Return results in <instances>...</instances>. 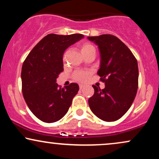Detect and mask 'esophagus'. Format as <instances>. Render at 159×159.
Here are the masks:
<instances>
[{
    "label": "esophagus",
    "instance_id": "34e87169",
    "mask_svg": "<svg viewBox=\"0 0 159 159\" xmlns=\"http://www.w3.org/2000/svg\"><path fill=\"white\" fill-rule=\"evenodd\" d=\"M85 85L84 84H79V88L81 89V90H82L83 88H84Z\"/></svg>",
    "mask_w": 159,
    "mask_h": 159
}]
</instances>
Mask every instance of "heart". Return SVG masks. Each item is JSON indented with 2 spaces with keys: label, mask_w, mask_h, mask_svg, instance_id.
I'll use <instances>...</instances> for the list:
<instances>
[{
  "label": "heart",
  "mask_w": 159,
  "mask_h": 159,
  "mask_svg": "<svg viewBox=\"0 0 159 159\" xmlns=\"http://www.w3.org/2000/svg\"><path fill=\"white\" fill-rule=\"evenodd\" d=\"M79 49L80 52H81V54H83V56L85 54H87V52H90L91 50H95L93 45H91L90 43H82V44L80 45ZM90 72H87V71H76L73 75V78L75 80H76V81L84 82L87 81V78L90 77Z\"/></svg>",
  "instance_id": "obj_1"
}]
</instances>
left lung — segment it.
I'll return each mask as SVG.
<instances>
[{"label":"left lung","mask_w":159,"mask_h":159,"mask_svg":"<svg viewBox=\"0 0 159 159\" xmlns=\"http://www.w3.org/2000/svg\"><path fill=\"white\" fill-rule=\"evenodd\" d=\"M98 45L101 64L97 74L105 87L93 85L94 94L88 100L90 110L99 119H120L134 102L138 87V61L130 49L116 36L102 34L89 36Z\"/></svg>","instance_id":"1"}]
</instances>
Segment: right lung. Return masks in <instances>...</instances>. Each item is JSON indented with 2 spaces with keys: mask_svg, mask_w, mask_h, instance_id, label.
<instances>
[{
  "mask_svg": "<svg viewBox=\"0 0 159 159\" xmlns=\"http://www.w3.org/2000/svg\"><path fill=\"white\" fill-rule=\"evenodd\" d=\"M84 37L82 34H48L36 44L21 69L22 93L30 110L45 123H54L65 116L79 90L71 83L61 88L56 79L63 71L65 50Z\"/></svg>",
  "mask_w": 159,
  "mask_h": 159,
  "instance_id": "right-lung-1",
  "label": "right lung"
}]
</instances>
